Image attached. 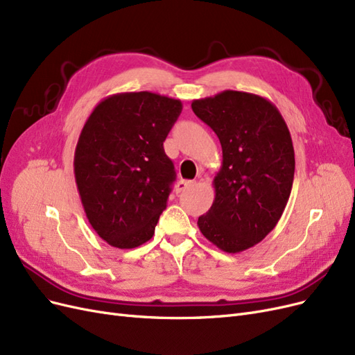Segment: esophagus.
<instances>
[{
	"label": "esophagus",
	"instance_id": "1",
	"mask_svg": "<svg viewBox=\"0 0 355 355\" xmlns=\"http://www.w3.org/2000/svg\"><path fill=\"white\" fill-rule=\"evenodd\" d=\"M192 184H194V182L192 180H184V179H180L178 184H176V192L178 194H180V192H184V191H187L189 187H192Z\"/></svg>",
	"mask_w": 355,
	"mask_h": 355
}]
</instances>
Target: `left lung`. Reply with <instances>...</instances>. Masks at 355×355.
<instances>
[{"instance_id": "obj_1", "label": "left lung", "mask_w": 355, "mask_h": 355, "mask_svg": "<svg viewBox=\"0 0 355 355\" xmlns=\"http://www.w3.org/2000/svg\"><path fill=\"white\" fill-rule=\"evenodd\" d=\"M191 108L222 145L216 196L198 228L223 252L250 249L275 228L292 191L295 151L287 124L274 103L245 92L225 90Z\"/></svg>"}]
</instances>
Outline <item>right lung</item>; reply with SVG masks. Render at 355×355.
I'll use <instances>...</instances> for the list:
<instances>
[{
	"mask_svg": "<svg viewBox=\"0 0 355 355\" xmlns=\"http://www.w3.org/2000/svg\"><path fill=\"white\" fill-rule=\"evenodd\" d=\"M182 102L151 92L103 99L85 121L73 155L80 198L93 230L118 249L153 239L175 166L163 142Z\"/></svg>",
	"mask_w": 355,
	"mask_h": 355,
	"instance_id": "obj_1",
	"label": "right lung"
}]
</instances>
